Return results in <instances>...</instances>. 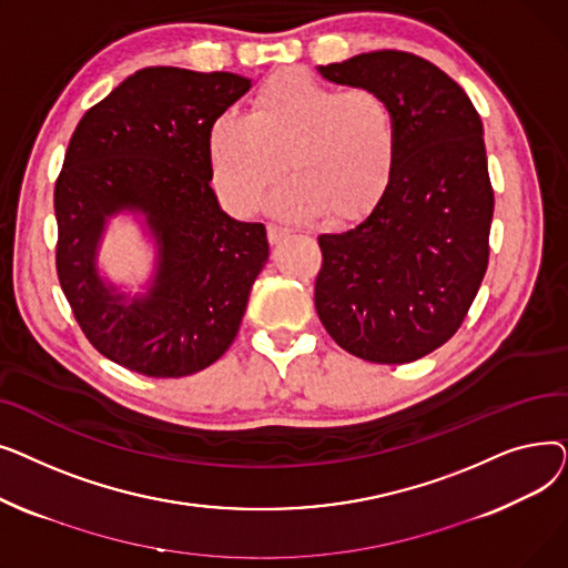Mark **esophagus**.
<instances>
[{
  "label": "esophagus",
  "instance_id": "34e87169",
  "mask_svg": "<svg viewBox=\"0 0 568 568\" xmlns=\"http://www.w3.org/2000/svg\"><path fill=\"white\" fill-rule=\"evenodd\" d=\"M287 234H290L287 227H281V225H274V223L266 225V236H268V242H272V244L283 242V239H285Z\"/></svg>",
  "mask_w": 568,
  "mask_h": 568
}]
</instances>
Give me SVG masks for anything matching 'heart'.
<instances>
[{
  "mask_svg": "<svg viewBox=\"0 0 568 568\" xmlns=\"http://www.w3.org/2000/svg\"><path fill=\"white\" fill-rule=\"evenodd\" d=\"M214 186L234 214H251L283 170L268 206L283 219L332 225L366 219L389 191L398 159L394 112L368 87L338 92L302 69L268 75L246 116L223 112L206 135Z\"/></svg>",
  "mask_w": 568,
  "mask_h": 568,
  "instance_id": "obj_1",
  "label": "heart"
}]
</instances>
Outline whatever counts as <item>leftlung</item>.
Listing matches in <instances>:
<instances>
[{"label":"left lung","instance_id":"1","mask_svg":"<svg viewBox=\"0 0 568 568\" xmlns=\"http://www.w3.org/2000/svg\"><path fill=\"white\" fill-rule=\"evenodd\" d=\"M317 71L389 103L398 159L366 221L317 236L315 308L349 354L409 364L460 329L488 268L495 195L481 116L456 80L412 52L375 50Z\"/></svg>","mask_w":568,"mask_h":568}]
</instances>
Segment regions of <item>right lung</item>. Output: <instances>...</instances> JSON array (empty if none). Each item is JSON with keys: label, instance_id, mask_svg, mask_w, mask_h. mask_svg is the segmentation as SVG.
Wrapping results in <instances>:
<instances>
[{"label": "right lung", "instance_id": "right-lung-1", "mask_svg": "<svg viewBox=\"0 0 568 568\" xmlns=\"http://www.w3.org/2000/svg\"><path fill=\"white\" fill-rule=\"evenodd\" d=\"M251 89L236 73L149 67L89 108L54 184L57 276L82 334L110 362L146 377H184L221 359L268 257L262 223L219 206L206 135ZM140 211L158 274L133 301L95 268L104 223Z\"/></svg>", "mask_w": 568, "mask_h": 568}]
</instances>
